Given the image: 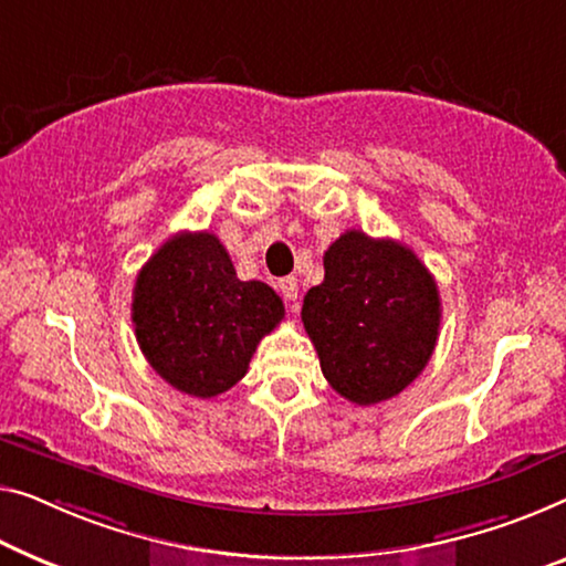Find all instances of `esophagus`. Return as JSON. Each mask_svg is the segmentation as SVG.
I'll return each mask as SVG.
<instances>
[{
	"label": "esophagus",
	"mask_w": 566,
	"mask_h": 566,
	"mask_svg": "<svg viewBox=\"0 0 566 566\" xmlns=\"http://www.w3.org/2000/svg\"><path fill=\"white\" fill-rule=\"evenodd\" d=\"M280 292H282V297L290 302V307H292V312L297 310V305H294V300H297V292H300V286H297V280H294V276H284V280H280Z\"/></svg>",
	"instance_id": "1"
}]
</instances>
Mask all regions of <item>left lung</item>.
<instances>
[{"label": "left lung", "instance_id": "8db88e82", "mask_svg": "<svg viewBox=\"0 0 566 566\" xmlns=\"http://www.w3.org/2000/svg\"><path fill=\"white\" fill-rule=\"evenodd\" d=\"M302 323L319 368L345 399L370 407L401 394L424 370L440 335V290L409 247L345 231L323 256Z\"/></svg>", "mask_w": 566, "mask_h": 566}]
</instances>
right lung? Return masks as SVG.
<instances>
[{"label":"right lung","mask_w":566,"mask_h":566,"mask_svg":"<svg viewBox=\"0 0 566 566\" xmlns=\"http://www.w3.org/2000/svg\"><path fill=\"white\" fill-rule=\"evenodd\" d=\"M284 305L264 282H241L218 235L175 233L134 284V335L149 366L177 391L213 399L247 376Z\"/></svg>","instance_id":"obj_1"}]
</instances>
